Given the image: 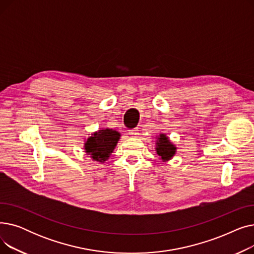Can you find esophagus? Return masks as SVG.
Returning <instances> with one entry per match:
<instances>
[{"mask_svg": "<svg viewBox=\"0 0 254 254\" xmlns=\"http://www.w3.org/2000/svg\"><path fill=\"white\" fill-rule=\"evenodd\" d=\"M128 132L131 137H137L139 135V129H138V127H135V128L128 130Z\"/></svg>", "mask_w": 254, "mask_h": 254, "instance_id": "1", "label": "esophagus"}]
</instances>
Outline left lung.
<instances>
[{
  "instance_id": "1",
  "label": "left lung",
  "mask_w": 254,
  "mask_h": 254,
  "mask_svg": "<svg viewBox=\"0 0 254 254\" xmlns=\"http://www.w3.org/2000/svg\"><path fill=\"white\" fill-rule=\"evenodd\" d=\"M156 152L164 162L169 161L176 152V147L173 145L165 134H161L156 141Z\"/></svg>"
}]
</instances>
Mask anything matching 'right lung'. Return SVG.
I'll return each mask as SVG.
<instances>
[{
    "label": "right lung",
    "instance_id": "add662e5",
    "mask_svg": "<svg viewBox=\"0 0 254 254\" xmlns=\"http://www.w3.org/2000/svg\"><path fill=\"white\" fill-rule=\"evenodd\" d=\"M120 134L113 129H101L88 137L85 142V152L90 155L93 161L104 163L109 158L119 140Z\"/></svg>",
    "mask_w": 254,
    "mask_h": 254
}]
</instances>
